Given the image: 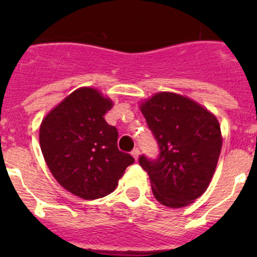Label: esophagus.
<instances>
[{"mask_svg": "<svg viewBox=\"0 0 257 257\" xmlns=\"http://www.w3.org/2000/svg\"><path fill=\"white\" fill-rule=\"evenodd\" d=\"M139 154H141V153H139L138 148H134V149L132 150V155H133V158H134V159H136V160H138Z\"/></svg>", "mask_w": 257, "mask_h": 257, "instance_id": "esophagus-1", "label": "esophagus"}]
</instances>
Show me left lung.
Here are the masks:
<instances>
[{
	"label": "left lung",
	"mask_w": 257,
	"mask_h": 257,
	"mask_svg": "<svg viewBox=\"0 0 257 257\" xmlns=\"http://www.w3.org/2000/svg\"><path fill=\"white\" fill-rule=\"evenodd\" d=\"M148 126L159 145L157 159L139 157L160 204L183 208L208 189L221 152L216 116L194 100L160 92L142 103Z\"/></svg>",
	"instance_id": "1"
}]
</instances>
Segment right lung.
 I'll return each mask as SVG.
<instances>
[{
	"mask_svg": "<svg viewBox=\"0 0 257 257\" xmlns=\"http://www.w3.org/2000/svg\"><path fill=\"white\" fill-rule=\"evenodd\" d=\"M113 102L94 88L74 90L49 112L40 144L52 175L69 193L94 200L114 191L134 163L118 149V131L105 121Z\"/></svg>",
	"mask_w": 257,
	"mask_h": 257,
	"instance_id": "1",
	"label": "right lung"
}]
</instances>
